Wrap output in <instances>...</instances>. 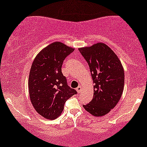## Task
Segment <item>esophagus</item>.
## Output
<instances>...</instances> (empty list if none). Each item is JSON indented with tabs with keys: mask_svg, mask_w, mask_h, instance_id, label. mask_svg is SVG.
Masks as SVG:
<instances>
[{
	"mask_svg": "<svg viewBox=\"0 0 147 147\" xmlns=\"http://www.w3.org/2000/svg\"><path fill=\"white\" fill-rule=\"evenodd\" d=\"M76 90L78 93H80L82 92V87H81V86H79L78 87L76 88Z\"/></svg>",
	"mask_w": 147,
	"mask_h": 147,
	"instance_id": "34e87169",
	"label": "esophagus"
}]
</instances>
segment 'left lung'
I'll return each mask as SVG.
<instances>
[{
    "instance_id": "8db88e82",
    "label": "left lung",
    "mask_w": 147,
    "mask_h": 147,
    "mask_svg": "<svg viewBox=\"0 0 147 147\" xmlns=\"http://www.w3.org/2000/svg\"><path fill=\"white\" fill-rule=\"evenodd\" d=\"M89 66L94 85L91 102L83 105L94 117H102L115 107L124 90V71L117 55L103 43L79 48Z\"/></svg>"
}]
</instances>
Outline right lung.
I'll list each match as a JSON object with an SVG mask.
<instances>
[{
    "label": "right lung",
    "instance_id": "right-lung-1",
    "mask_svg": "<svg viewBox=\"0 0 147 147\" xmlns=\"http://www.w3.org/2000/svg\"><path fill=\"white\" fill-rule=\"evenodd\" d=\"M74 51V48L55 42L44 48L32 62L28 78L30 100L45 119L59 117L66 101L77 94L67 85L61 70L65 58Z\"/></svg>",
    "mask_w": 147,
    "mask_h": 147
}]
</instances>
